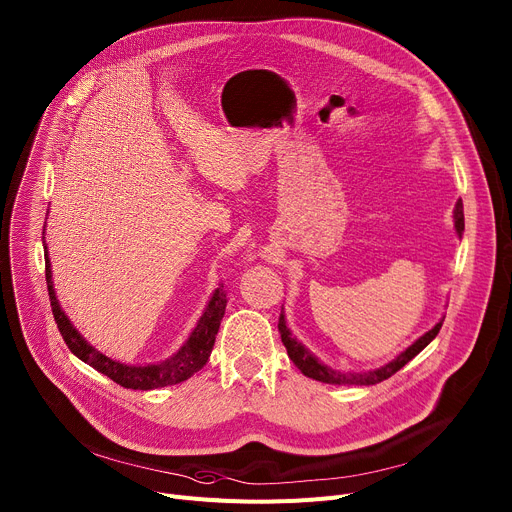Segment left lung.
I'll return each instance as SVG.
<instances>
[{
    "mask_svg": "<svg viewBox=\"0 0 512 512\" xmlns=\"http://www.w3.org/2000/svg\"><path fill=\"white\" fill-rule=\"evenodd\" d=\"M453 224H455V232L457 237L461 239L463 235V204L461 200L455 204L453 210ZM445 316H441V320L435 324L431 331H427L423 337H418L412 345H408L402 353H398L394 359H390L388 363L376 367V369H367V371H351V369H335L327 363H322L310 349H306L290 331L288 327V320L286 314L282 310L280 314V324H277V329H280L282 335V343L288 349L290 359L294 361V365L302 371L306 378H312L316 382L322 384H333V386H374L380 384L388 378H392L398 369H402L410 359H414L418 353H421L441 331V324H443Z\"/></svg>",
    "mask_w": 512,
    "mask_h": 512,
    "instance_id": "8db88e82",
    "label": "left lung"
}]
</instances>
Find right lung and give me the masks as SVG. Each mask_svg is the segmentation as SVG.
Wrapping results in <instances>:
<instances>
[{
    "label": "right lung",
    "instance_id": "obj_1",
    "mask_svg": "<svg viewBox=\"0 0 512 512\" xmlns=\"http://www.w3.org/2000/svg\"><path fill=\"white\" fill-rule=\"evenodd\" d=\"M44 263H46V288H49V298L55 314L57 327L71 349L75 357H79L83 363L91 365L98 369L100 374L108 376L116 384L132 390H155V388H165L173 384H181L188 378H192L196 371H200L206 361L210 359L218 329H220V320L224 316L226 308V294L220 288H216L194 327L190 337L185 339V343L167 359L155 361V363H122L116 361L102 351H98L94 345L87 343L85 337L73 327V322L61 308L57 294H55V284H53V271H51V259H49V249H46L44 243Z\"/></svg>",
    "mask_w": 512,
    "mask_h": 512
}]
</instances>
